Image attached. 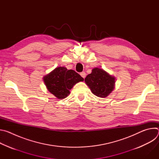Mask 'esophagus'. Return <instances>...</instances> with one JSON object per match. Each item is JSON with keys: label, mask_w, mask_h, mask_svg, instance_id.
<instances>
[{"label": "esophagus", "mask_w": 159, "mask_h": 159, "mask_svg": "<svg viewBox=\"0 0 159 159\" xmlns=\"http://www.w3.org/2000/svg\"><path fill=\"white\" fill-rule=\"evenodd\" d=\"M80 76H81L82 78H84V79H85V76H86V74H85L84 72H81V73L80 74Z\"/></svg>", "instance_id": "1"}]
</instances>
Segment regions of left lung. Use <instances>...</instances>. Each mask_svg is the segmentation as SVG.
<instances>
[{
    "mask_svg": "<svg viewBox=\"0 0 159 159\" xmlns=\"http://www.w3.org/2000/svg\"><path fill=\"white\" fill-rule=\"evenodd\" d=\"M86 84L98 97L106 98L114 89L115 78L104 70L95 68L85 79Z\"/></svg>",
    "mask_w": 159,
    "mask_h": 159,
    "instance_id": "8db88e82",
    "label": "left lung"
}]
</instances>
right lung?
Listing matches in <instances>:
<instances>
[{
  "label": "right lung",
  "mask_w": 159,
  "mask_h": 159,
  "mask_svg": "<svg viewBox=\"0 0 159 159\" xmlns=\"http://www.w3.org/2000/svg\"><path fill=\"white\" fill-rule=\"evenodd\" d=\"M84 79L75 71L67 70L65 67H57L44 77V82L48 90L58 99L65 98L70 94L73 86Z\"/></svg>",
  "instance_id": "obj_1"
}]
</instances>
